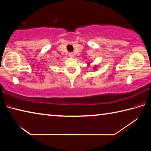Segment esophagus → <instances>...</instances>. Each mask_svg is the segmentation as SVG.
<instances>
[{
    "label": "esophagus",
    "instance_id": "esophagus-1",
    "mask_svg": "<svg viewBox=\"0 0 151 151\" xmlns=\"http://www.w3.org/2000/svg\"><path fill=\"white\" fill-rule=\"evenodd\" d=\"M68 55H69L70 57H74V53L73 52H69L68 53Z\"/></svg>",
    "mask_w": 151,
    "mask_h": 151
}]
</instances>
